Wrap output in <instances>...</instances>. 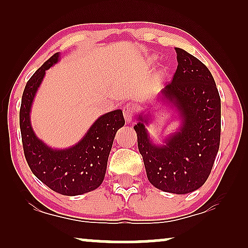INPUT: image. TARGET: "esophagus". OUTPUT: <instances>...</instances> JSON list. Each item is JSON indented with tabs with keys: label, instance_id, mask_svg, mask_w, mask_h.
Here are the masks:
<instances>
[{
	"label": "esophagus",
	"instance_id": "1",
	"mask_svg": "<svg viewBox=\"0 0 248 248\" xmlns=\"http://www.w3.org/2000/svg\"><path fill=\"white\" fill-rule=\"evenodd\" d=\"M123 115H124L125 121H126V123H130V122L133 120V116H134V107L131 106L130 104L125 105L123 107Z\"/></svg>",
	"mask_w": 248,
	"mask_h": 248
}]
</instances>
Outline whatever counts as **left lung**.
<instances>
[{
  "mask_svg": "<svg viewBox=\"0 0 248 248\" xmlns=\"http://www.w3.org/2000/svg\"><path fill=\"white\" fill-rule=\"evenodd\" d=\"M175 50L177 70L158 100L174 105L181 128L166 138L164 145L149 138L148 116L139 115L134 130L149 182L164 192L186 194L201 187L211 172L220 145L221 101L208 67L186 50Z\"/></svg>",
  "mask_w": 248,
  "mask_h": 248,
  "instance_id": "8db88e82",
  "label": "left lung"
}]
</instances>
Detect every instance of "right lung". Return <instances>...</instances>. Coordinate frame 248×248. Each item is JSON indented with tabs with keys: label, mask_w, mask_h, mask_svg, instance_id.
Here are the masks:
<instances>
[{
	"label": "right lung",
	"mask_w": 248,
	"mask_h": 248,
	"mask_svg": "<svg viewBox=\"0 0 248 248\" xmlns=\"http://www.w3.org/2000/svg\"><path fill=\"white\" fill-rule=\"evenodd\" d=\"M59 57V53L54 54L27 82L20 107V130L23 152L32 174L54 192L74 196L93 191L103 183L115 134L125 121L121 109L105 114L82 140L65 150H55L39 140L30 124V108L46 70Z\"/></svg>",
	"instance_id": "right-lung-1"
}]
</instances>
